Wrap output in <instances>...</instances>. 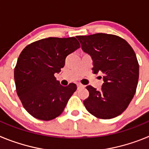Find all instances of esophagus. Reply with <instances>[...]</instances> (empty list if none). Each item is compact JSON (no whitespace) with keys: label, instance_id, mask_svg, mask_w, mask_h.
Here are the masks:
<instances>
[{"label":"esophagus","instance_id":"esophagus-1","mask_svg":"<svg viewBox=\"0 0 149 149\" xmlns=\"http://www.w3.org/2000/svg\"><path fill=\"white\" fill-rule=\"evenodd\" d=\"M77 89H81V88L85 87V86H84V85H83V84H77Z\"/></svg>","mask_w":149,"mask_h":149}]
</instances>
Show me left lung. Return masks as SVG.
Instances as JSON below:
<instances>
[{
    "label": "left lung",
    "instance_id": "1",
    "mask_svg": "<svg viewBox=\"0 0 149 149\" xmlns=\"http://www.w3.org/2000/svg\"><path fill=\"white\" fill-rule=\"evenodd\" d=\"M83 51L93 60L95 74H104L101 90L92 86L84 101L86 110L98 119H110L127 109L136 93L139 80V63L131 46L122 38L99 33L78 36Z\"/></svg>",
    "mask_w": 149,
    "mask_h": 149
}]
</instances>
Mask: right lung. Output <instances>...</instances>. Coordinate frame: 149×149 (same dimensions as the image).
I'll return each instance as SVG.
<instances>
[{
  "instance_id": "obj_1",
  "label": "right lung",
  "mask_w": 149,
  "mask_h": 149,
  "mask_svg": "<svg viewBox=\"0 0 149 149\" xmlns=\"http://www.w3.org/2000/svg\"><path fill=\"white\" fill-rule=\"evenodd\" d=\"M80 47L74 37H49L30 43L22 51L14 70L16 93L34 118L50 121L63 113L77 86L72 83L63 86L54 74Z\"/></svg>"
}]
</instances>
